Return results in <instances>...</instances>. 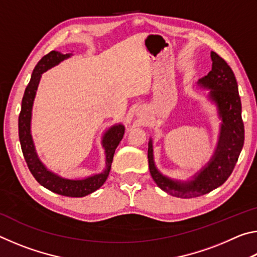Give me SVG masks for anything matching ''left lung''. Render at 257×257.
<instances>
[{
  "label": "left lung",
  "instance_id": "8db88e82",
  "mask_svg": "<svg viewBox=\"0 0 257 257\" xmlns=\"http://www.w3.org/2000/svg\"><path fill=\"white\" fill-rule=\"evenodd\" d=\"M212 70L198 79L197 85L210 90L207 99L214 104L221 120L217 143L212 158L188 180L163 175L154 161L153 141L149 142V167L151 176L161 189L180 198L202 196L217 188L231 175L242 150L245 130L241 119V102L236 77L228 63L211 52Z\"/></svg>",
  "mask_w": 257,
  "mask_h": 257
}]
</instances>
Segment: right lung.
<instances>
[{
	"mask_svg": "<svg viewBox=\"0 0 257 257\" xmlns=\"http://www.w3.org/2000/svg\"><path fill=\"white\" fill-rule=\"evenodd\" d=\"M72 55V53L62 54L61 52L52 51L49 54L43 56L40 62L37 63V66L35 67L29 84L26 87L23 102H21V111L18 122L19 141L24 158L27 162L30 172L43 187L53 191V193L62 195V196L84 197L86 195L94 193L106 181L111 170L115 149L118 147L121 139L123 138L124 125L122 123H115L103 134L101 143L104 153H105V168H104V170L99 173L81 178V179H69V178L61 177L58 173L47 169L37 154L32 136L33 105L42 75Z\"/></svg>",
	"mask_w": 257,
	"mask_h": 257,
	"instance_id": "1",
	"label": "right lung"
}]
</instances>
